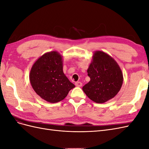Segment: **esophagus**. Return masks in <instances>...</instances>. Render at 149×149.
<instances>
[{"label": "esophagus", "instance_id": "34e87169", "mask_svg": "<svg viewBox=\"0 0 149 149\" xmlns=\"http://www.w3.org/2000/svg\"><path fill=\"white\" fill-rule=\"evenodd\" d=\"M75 85H76V86H77V87H81L83 84H82V83H81V82L78 81V82H76L75 83Z\"/></svg>", "mask_w": 149, "mask_h": 149}]
</instances>
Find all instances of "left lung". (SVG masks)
I'll return each mask as SVG.
<instances>
[{
  "mask_svg": "<svg viewBox=\"0 0 149 149\" xmlns=\"http://www.w3.org/2000/svg\"><path fill=\"white\" fill-rule=\"evenodd\" d=\"M87 70L90 81L83 87L86 96L96 103L114 97L123 83V74L118 63L102 51L94 52Z\"/></svg>",
  "mask_w": 149,
  "mask_h": 149,
  "instance_id": "1",
  "label": "left lung"
}]
</instances>
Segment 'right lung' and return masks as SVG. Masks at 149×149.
<instances>
[{"label": "right lung", "instance_id": "1", "mask_svg": "<svg viewBox=\"0 0 149 149\" xmlns=\"http://www.w3.org/2000/svg\"><path fill=\"white\" fill-rule=\"evenodd\" d=\"M63 56L56 51L43 54L30 70V82L35 92L47 102L55 103L75 87L63 71Z\"/></svg>", "mask_w": 149, "mask_h": 149}]
</instances>
